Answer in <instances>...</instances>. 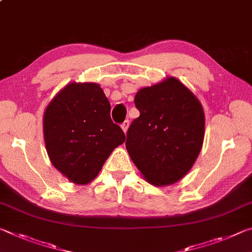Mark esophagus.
<instances>
[{
    "instance_id": "34e87169",
    "label": "esophagus",
    "mask_w": 252,
    "mask_h": 252,
    "mask_svg": "<svg viewBox=\"0 0 252 252\" xmlns=\"http://www.w3.org/2000/svg\"><path fill=\"white\" fill-rule=\"evenodd\" d=\"M129 126H130V121H129V120H126V121L123 122L122 125H121L122 130L125 131V132H126V131H127V127H129Z\"/></svg>"
}]
</instances>
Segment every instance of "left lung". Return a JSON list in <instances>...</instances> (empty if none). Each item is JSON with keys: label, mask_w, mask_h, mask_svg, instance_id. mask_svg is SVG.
Segmentation results:
<instances>
[{"label": "left lung", "mask_w": 252, "mask_h": 252, "mask_svg": "<svg viewBox=\"0 0 252 252\" xmlns=\"http://www.w3.org/2000/svg\"><path fill=\"white\" fill-rule=\"evenodd\" d=\"M139 118L126 132L133 163L152 185L169 186L192 168L202 148L204 113L199 100L176 78L135 94Z\"/></svg>", "instance_id": "obj_1"}]
</instances>
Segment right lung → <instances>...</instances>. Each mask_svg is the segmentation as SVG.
Listing matches in <instances>:
<instances>
[{
	"mask_svg": "<svg viewBox=\"0 0 252 252\" xmlns=\"http://www.w3.org/2000/svg\"><path fill=\"white\" fill-rule=\"evenodd\" d=\"M111 105L96 83H70L45 110L43 132L51 162L76 185L100 172L125 132L110 117Z\"/></svg>",
	"mask_w": 252,
	"mask_h": 252,
	"instance_id": "obj_1",
	"label": "right lung"
}]
</instances>
